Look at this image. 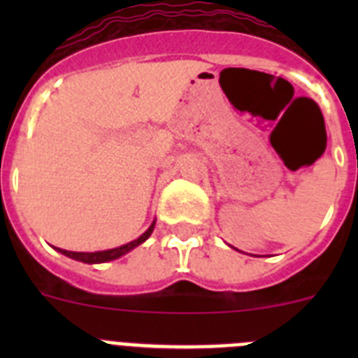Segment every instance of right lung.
<instances>
[{"mask_svg":"<svg viewBox=\"0 0 358 358\" xmlns=\"http://www.w3.org/2000/svg\"><path fill=\"white\" fill-rule=\"evenodd\" d=\"M154 224H156V222H154ZM154 224H152V226L148 227L147 231H145V233L140 236V238L132 240V242L125 243V245H122V248L109 249V251H98V252H73V251H64V249H59V251H61L62 255H66V256H69V258H73V260L84 262V264H103V262L116 260V258L123 256V255H125V252L131 251V249L138 248L140 243H143L145 240H147L148 236H150L152 231H154Z\"/></svg>","mask_w":358,"mask_h":358,"instance_id":"right-lung-1","label":"right lung"}]
</instances>
